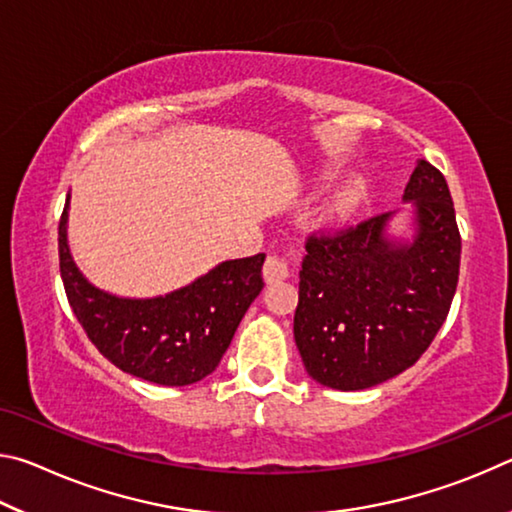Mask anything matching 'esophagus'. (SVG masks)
Returning <instances> with one entry per match:
<instances>
[{"instance_id": "1", "label": "esophagus", "mask_w": 512, "mask_h": 512, "mask_svg": "<svg viewBox=\"0 0 512 512\" xmlns=\"http://www.w3.org/2000/svg\"><path fill=\"white\" fill-rule=\"evenodd\" d=\"M289 277V264L284 257H277V255H268L266 262H264V280L268 284H275V282H282Z\"/></svg>"}]
</instances>
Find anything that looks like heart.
I'll return each instance as SVG.
<instances>
[{"label":"heart","instance_id":"1","mask_svg":"<svg viewBox=\"0 0 512 512\" xmlns=\"http://www.w3.org/2000/svg\"><path fill=\"white\" fill-rule=\"evenodd\" d=\"M363 194H366V187H363V180L352 178L348 183L341 185L336 192L329 194V198L323 205V216L327 221H341L345 216H350L357 210L359 203L363 201Z\"/></svg>","mask_w":512,"mask_h":512}]
</instances>
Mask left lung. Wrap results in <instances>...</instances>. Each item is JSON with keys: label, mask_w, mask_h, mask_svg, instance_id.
<instances>
[{"label": "left lung", "mask_w": 512, "mask_h": 512, "mask_svg": "<svg viewBox=\"0 0 512 512\" xmlns=\"http://www.w3.org/2000/svg\"><path fill=\"white\" fill-rule=\"evenodd\" d=\"M402 201L404 228L388 212L307 241L293 336L327 388L363 391L411 368L452 307L461 235L443 173L418 160Z\"/></svg>", "instance_id": "left-lung-1"}]
</instances>
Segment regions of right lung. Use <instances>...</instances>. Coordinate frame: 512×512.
Masks as SVG:
<instances>
[{"mask_svg":"<svg viewBox=\"0 0 512 512\" xmlns=\"http://www.w3.org/2000/svg\"><path fill=\"white\" fill-rule=\"evenodd\" d=\"M67 194L58 225L60 277L88 339L128 375L160 386H187L212 375L241 318L262 293L266 255L225 259L185 287L128 298L92 284L69 248Z\"/></svg>","mask_w":512,"mask_h":512,"instance_id":"obj_1","label":"right lung"}]
</instances>
